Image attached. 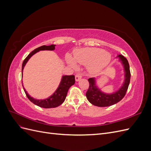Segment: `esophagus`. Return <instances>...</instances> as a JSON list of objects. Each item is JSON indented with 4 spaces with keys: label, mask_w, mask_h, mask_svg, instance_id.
I'll return each mask as SVG.
<instances>
[{
    "label": "esophagus",
    "mask_w": 151,
    "mask_h": 151,
    "mask_svg": "<svg viewBox=\"0 0 151 151\" xmlns=\"http://www.w3.org/2000/svg\"><path fill=\"white\" fill-rule=\"evenodd\" d=\"M82 76H83V74H81V73H79V74H77L76 75V81H79L81 79Z\"/></svg>",
    "instance_id": "obj_1"
}]
</instances>
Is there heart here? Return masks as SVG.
Instances as JSON below:
<instances>
[{
    "instance_id": "1",
    "label": "heart",
    "mask_w": 151,
    "mask_h": 151,
    "mask_svg": "<svg viewBox=\"0 0 151 151\" xmlns=\"http://www.w3.org/2000/svg\"><path fill=\"white\" fill-rule=\"evenodd\" d=\"M75 60L83 65H88L90 72L95 73L106 67L111 60V56L108 52L99 48H86L76 50L74 53ZM69 64L74 68L77 65L70 57L67 58Z\"/></svg>"
}]
</instances>
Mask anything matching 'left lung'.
<instances>
[{
	"instance_id": "1",
	"label": "left lung",
	"mask_w": 151,
	"mask_h": 151,
	"mask_svg": "<svg viewBox=\"0 0 151 151\" xmlns=\"http://www.w3.org/2000/svg\"><path fill=\"white\" fill-rule=\"evenodd\" d=\"M120 57L125 69V79L123 86L117 92L111 94H104L101 92L95 86V82L93 78H89L88 81L89 83V89L87 91L86 96L88 101L93 105L99 107H106L111 106L119 102L124 98L126 94L127 91L129 88L130 81V71L129 62L127 59L122 55H118Z\"/></svg>"
}]
</instances>
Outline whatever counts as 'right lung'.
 Listing matches in <instances>:
<instances>
[{
    "label": "right lung",
    "instance_id": "1",
    "mask_svg": "<svg viewBox=\"0 0 151 151\" xmlns=\"http://www.w3.org/2000/svg\"><path fill=\"white\" fill-rule=\"evenodd\" d=\"M55 45H49V46H47V45H43L42 47H40L37 48L35 49L33 51H32L26 58L24 59L23 62L22 64V72L23 70L24 67L25 66L26 62L29 59V58L36 53V52H39L40 50H55ZM75 83V76L74 75L71 76H63L61 83L59 85L58 89L56 90L55 92L53 93V95L49 97L48 98L46 99H35L33 98H31L30 96L26 92L24 88V91L25 92V94L26 96L29 99V101H31L35 104L37 105V106L44 108H55L58 106L59 105H60L62 103H63L64 100L65 99V98L67 96V94L68 92V89L70 88V87L72 85H74Z\"/></svg>",
    "mask_w": 151,
    "mask_h": 151
}]
</instances>
